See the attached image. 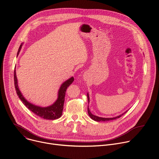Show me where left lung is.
<instances>
[{"instance_id": "obj_1", "label": "left lung", "mask_w": 159, "mask_h": 159, "mask_svg": "<svg viewBox=\"0 0 159 159\" xmlns=\"http://www.w3.org/2000/svg\"><path fill=\"white\" fill-rule=\"evenodd\" d=\"M87 99H88V102H89V94H87ZM87 111H88V114L89 115V116L93 120L96 121H109V120H116L117 118H120L121 116H123L124 114H125V113L127 112L126 111L125 112H124L123 114L117 116V117H115V118H101V117H98L97 116H95L94 115H93L91 112H90V110H89V106L87 107Z\"/></svg>"}]
</instances>
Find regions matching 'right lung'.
Segmentation results:
<instances>
[{
	"label": "right lung",
	"instance_id": "right-lung-1",
	"mask_svg": "<svg viewBox=\"0 0 159 159\" xmlns=\"http://www.w3.org/2000/svg\"><path fill=\"white\" fill-rule=\"evenodd\" d=\"M21 47H22V44L20 45L19 48L18 50L17 55L19 54L20 50ZM14 85H15L16 91L19 99L21 100L22 103H23L30 111H31L33 113H34L36 115L38 116L41 118H43L45 120H54L61 117L62 115L63 109V104L65 101L66 90L67 87L74 82V77H71L70 79L67 80L66 81H65L64 83L62 84L58 91V98L56 101V102L53 105L48 107H41L34 106L31 104L30 102H28L24 98V97L22 96L18 88L15 70L14 73Z\"/></svg>",
	"mask_w": 159,
	"mask_h": 159
}]
</instances>
